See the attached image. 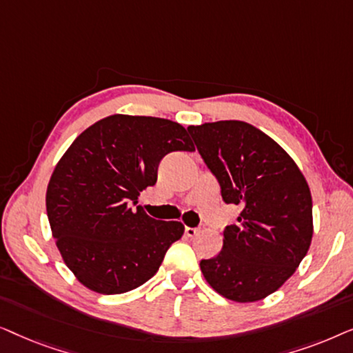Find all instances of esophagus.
Wrapping results in <instances>:
<instances>
[{
  "mask_svg": "<svg viewBox=\"0 0 353 353\" xmlns=\"http://www.w3.org/2000/svg\"><path fill=\"white\" fill-rule=\"evenodd\" d=\"M201 228H191V226H186L185 228V234L188 236V238H194V236L199 233Z\"/></svg>",
  "mask_w": 353,
  "mask_h": 353,
  "instance_id": "obj_1",
  "label": "esophagus"
}]
</instances>
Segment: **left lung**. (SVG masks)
Instances as JSON below:
<instances>
[{
    "label": "left lung",
    "instance_id": "left-lung-1",
    "mask_svg": "<svg viewBox=\"0 0 353 353\" xmlns=\"http://www.w3.org/2000/svg\"><path fill=\"white\" fill-rule=\"evenodd\" d=\"M205 165L226 204L241 207L223 231V248L201 260L205 281L234 302L278 291L307 255L313 236L312 194L291 156L254 125L220 120L191 125Z\"/></svg>",
    "mask_w": 353,
    "mask_h": 353
}]
</instances>
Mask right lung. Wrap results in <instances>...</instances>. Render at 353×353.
Here are the masks:
<instances>
[{"mask_svg":"<svg viewBox=\"0 0 353 353\" xmlns=\"http://www.w3.org/2000/svg\"><path fill=\"white\" fill-rule=\"evenodd\" d=\"M173 151H194L180 123L115 114L79 134L57 162L48 220L65 265L91 291L110 296L141 286L183 236L180 221L151 219L137 205Z\"/></svg>","mask_w":353,"mask_h":353,"instance_id":"add662e5","label":"right lung"}]
</instances>
